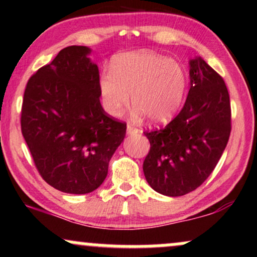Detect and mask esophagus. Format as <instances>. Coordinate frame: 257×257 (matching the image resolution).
I'll return each instance as SVG.
<instances>
[{"mask_svg":"<svg viewBox=\"0 0 257 257\" xmlns=\"http://www.w3.org/2000/svg\"><path fill=\"white\" fill-rule=\"evenodd\" d=\"M126 131H127V135H136V134H138L139 132V130L138 128H136V127H134V126L132 125H127V128H126Z\"/></svg>","mask_w":257,"mask_h":257,"instance_id":"esophagus-1","label":"esophagus"}]
</instances>
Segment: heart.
<instances>
[{
	"mask_svg": "<svg viewBox=\"0 0 257 257\" xmlns=\"http://www.w3.org/2000/svg\"><path fill=\"white\" fill-rule=\"evenodd\" d=\"M112 72L99 78L101 106L110 116H118L128 104L130 94L137 116L153 123L172 120L185 99L187 78L182 66L166 56L150 51L116 57Z\"/></svg>",
	"mask_w": 257,
	"mask_h": 257,
	"instance_id": "1",
	"label": "heart"
}]
</instances>
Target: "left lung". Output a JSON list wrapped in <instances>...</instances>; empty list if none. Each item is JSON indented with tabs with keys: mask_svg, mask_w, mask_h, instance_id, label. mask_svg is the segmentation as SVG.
<instances>
[{
	"mask_svg": "<svg viewBox=\"0 0 257 257\" xmlns=\"http://www.w3.org/2000/svg\"><path fill=\"white\" fill-rule=\"evenodd\" d=\"M189 91L181 112L166 127L144 132L150 142L143 172L154 191L181 196L211 175L231 132L229 91L201 57L189 61Z\"/></svg>",
	"mask_w": 257,
	"mask_h": 257,
	"instance_id": "obj_1",
	"label": "left lung"
}]
</instances>
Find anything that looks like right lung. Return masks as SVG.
Wrapping results in <instances>:
<instances>
[{"label":"right lung","mask_w":257,"mask_h":257,"mask_svg":"<svg viewBox=\"0 0 257 257\" xmlns=\"http://www.w3.org/2000/svg\"><path fill=\"white\" fill-rule=\"evenodd\" d=\"M87 46H68L28 80L21 131L41 177L58 191L87 194L102 185L126 123L100 103L99 68Z\"/></svg>","instance_id":"add662e5"}]
</instances>
